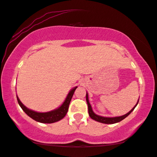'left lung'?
I'll list each match as a JSON object with an SVG mask.
<instances>
[{
	"label": "left lung",
	"mask_w": 157,
	"mask_h": 157,
	"mask_svg": "<svg viewBox=\"0 0 157 157\" xmlns=\"http://www.w3.org/2000/svg\"><path fill=\"white\" fill-rule=\"evenodd\" d=\"M86 101H87V104H88V114H89V116L92 118V119L97 121H98V122L103 123V124H116V123L120 122L121 121L124 119V118H126V117L129 116L130 113H131L134 110V109L135 108V107L137 105V104H138V101H139V99H138V101H137V104L135 105V106L134 107L129 113H127L126 114L124 115V116H118V117H103V116H98V115H97V114H95V113H94L93 109H92L91 105H90V104L89 102V100H88V93H86Z\"/></svg>",
	"instance_id": "8db88e82"
}]
</instances>
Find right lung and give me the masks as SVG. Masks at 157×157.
Wrapping results in <instances>:
<instances>
[{
	"instance_id": "add662e5",
	"label": "right lung",
	"mask_w": 157,
	"mask_h": 157,
	"mask_svg": "<svg viewBox=\"0 0 157 157\" xmlns=\"http://www.w3.org/2000/svg\"><path fill=\"white\" fill-rule=\"evenodd\" d=\"M77 88V87H75V88H72V89L69 91L67 98H66L65 101H63V103L58 108L47 113H38L36 112V111L32 110V109H28L25 106L21 101H20V100L18 98L17 96V99L18 104L20 105V106L21 107L22 110H23L28 116L31 117L32 119L35 120L36 121L38 122L44 123V124H52V123L57 122L58 121L61 120L62 118H63L66 115H67L71 98H72L73 94L75 93Z\"/></svg>"
}]
</instances>
